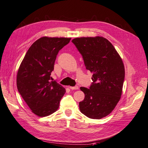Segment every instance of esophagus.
<instances>
[{
  "label": "esophagus",
  "mask_w": 148,
  "mask_h": 148,
  "mask_svg": "<svg viewBox=\"0 0 148 148\" xmlns=\"http://www.w3.org/2000/svg\"><path fill=\"white\" fill-rule=\"evenodd\" d=\"M69 88L71 89V90H78L79 87L78 86H74V87H72V86H69Z\"/></svg>",
  "instance_id": "1"
}]
</instances>
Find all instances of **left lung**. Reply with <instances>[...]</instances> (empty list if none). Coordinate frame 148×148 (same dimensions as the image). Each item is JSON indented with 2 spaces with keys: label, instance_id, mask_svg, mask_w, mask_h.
Returning a JSON list of instances; mask_svg holds the SVG:
<instances>
[{
  "label": "left lung",
  "instance_id": "obj_1",
  "mask_svg": "<svg viewBox=\"0 0 148 148\" xmlns=\"http://www.w3.org/2000/svg\"><path fill=\"white\" fill-rule=\"evenodd\" d=\"M82 55L93 84L81 87L84 99L79 102L80 112L92 119H100L112 112L121 99L125 77L124 63L110 41L102 37H79L72 40Z\"/></svg>",
  "mask_w": 148,
  "mask_h": 148
}]
</instances>
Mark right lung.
I'll use <instances>...</instances> for the list:
<instances>
[{
    "instance_id": "right-lung-1",
    "label": "right lung",
    "mask_w": 148,
    "mask_h": 148,
    "mask_svg": "<svg viewBox=\"0 0 148 148\" xmlns=\"http://www.w3.org/2000/svg\"><path fill=\"white\" fill-rule=\"evenodd\" d=\"M71 38L42 37L33 42L16 75V86L22 99L38 116L51 115L59 108L65 88L50 77L59 50Z\"/></svg>"
}]
</instances>
